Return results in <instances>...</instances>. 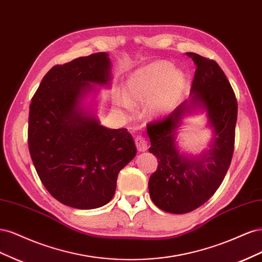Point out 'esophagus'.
<instances>
[{"label": "esophagus", "mask_w": 262, "mask_h": 262, "mask_svg": "<svg viewBox=\"0 0 262 262\" xmlns=\"http://www.w3.org/2000/svg\"><path fill=\"white\" fill-rule=\"evenodd\" d=\"M134 141H136V145H137V148L139 152H145V150L147 149L146 140L142 136H138Z\"/></svg>", "instance_id": "obj_1"}]
</instances>
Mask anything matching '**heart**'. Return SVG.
Wrapping results in <instances>:
<instances>
[{
    "instance_id": "1",
    "label": "heart",
    "mask_w": 262,
    "mask_h": 262,
    "mask_svg": "<svg viewBox=\"0 0 262 262\" xmlns=\"http://www.w3.org/2000/svg\"><path fill=\"white\" fill-rule=\"evenodd\" d=\"M186 77L167 61H156L132 72L124 82L123 93L116 102L132 109V101H148V113L158 116L173 105L185 89Z\"/></svg>"
}]
</instances>
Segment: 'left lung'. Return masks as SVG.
Segmentation results:
<instances>
[{"label":"left lung","mask_w":262,"mask_h":262,"mask_svg":"<svg viewBox=\"0 0 262 262\" xmlns=\"http://www.w3.org/2000/svg\"><path fill=\"white\" fill-rule=\"evenodd\" d=\"M196 67L189 99L167 117L147 124L149 153L157 169L148 180L150 199L157 208L185 214L201 207L221 186L232 162L237 121V100L231 84L213 60L187 52ZM205 112L212 129L209 148L199 156L181 152L176 141L182 119Z\"/></svg>","instance_id":"1"}]
</instances>
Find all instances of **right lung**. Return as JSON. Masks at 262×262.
<instances>
[{
  "instance_id": "1",
  "label": "right lung",
  "mask_w": 262,
  "mask_h": 262,
  "mask_svg": "<svg viewBox=\"0 0 262 262\" xmlns=\"http://www.w3.org/2000/svg\"><path fill=\"white\" fill-rule=\"evenodd\" d=\"M112 61L98 52L53 67L29 108L28 147L39 178L68 207L90 210L107 204L118 173L137 154L126 129L100 124L90 95L110 86Z\"/></svg>"
}]
</instances>
